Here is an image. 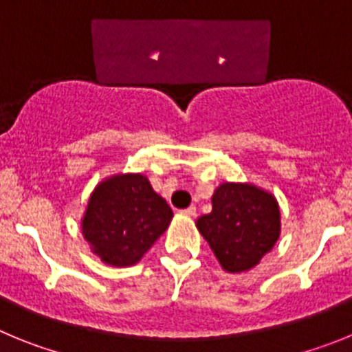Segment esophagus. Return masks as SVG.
I'll return each mask as SVG.
<instances>
[{"instance_id":"esophagus-1","label":"esophagus","mask_w":352,"mask_h":352,"mask_svg":"<svg viewBox=\"0 0 352 352\" xmlns=\"http://www.w3.org/2000/svg\"><path fill=\"white\" fill-rule=\"evenodd\" d=\"M179 213L186 214V217H194V214H195V208L194 206H188V208H186V210L179 211Z\"/></svg>"}]
</instances>
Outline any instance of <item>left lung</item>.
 <instances>
[{
	"label": "left lung",
	"instance_id": "obj_1",
	"mask_svg": "<svg viewBox=\"0 0 352 352\" xmlns=\"http://www.w3.org/2000/svg\"><path fill=\"white\" fill-rule=\"evenodd\" d=\"M211 213L195 226L229 273L248 272L280 236V210L270 192L250 183H222L211 197Z\"/></svg>",
	"mask_w": 352,
	"mask_h": 352
}]
</instances>
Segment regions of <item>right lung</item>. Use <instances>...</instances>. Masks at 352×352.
Instances as JSON below:
<instances>
[{
    "instance_id": "add662e5",
    "label": "right lung",
    "mask_w": 352,
    "mask_h": 352,
    "mask_svg": "<svg viewBox=\"0 0 352 352\" xmlns=\"http://www.w3.org/2000/svg\"><path fill=\"white\" fill-rule=\"evenodd\" d=\"M173 210L142 174H116L96 185L82 234L109 266H132L169 227Z\"/></svg>"
}]
</instances>
